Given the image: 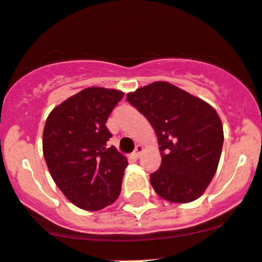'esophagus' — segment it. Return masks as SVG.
I'll return each mask as SVG.
<instances>
[{
  "mask_svg": "<svg viewBox=\"0 0 262 262\" xmlns=\"http://www.w3.org/2000/svg\"><path fill=\"white\" fill-rule=\"evenodd\" d=\"M143 151H144V148H143V145L138 144V145L136 146V150H134V153H133V158H134V159H139V158L142 157Z\"/></svg>",
  "mask_w": 262,
  "mask_h": 262,
  "instance_id": "1",
  "label": "esophagus"
}]
</instances>
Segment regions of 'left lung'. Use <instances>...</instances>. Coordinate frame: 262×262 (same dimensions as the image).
I'll return each mask as SVG.
<instances>
[{
  "instance_id": "1",
  "label": "left lung",
  "mask_w": 262,
  "mask_h": 262,
  "mask_svg": "<svg viewBox=\"0 0 262 262\" xmlns=\"http://www.w3.org/2000/svg\"><path fill=\"white\" fill-rule=\"evenodd\" d=\"M158 137L162 164L150 174L164 200L184 204L204 194L216 173L224 143L223 123L205 100L168 82H153L126 94Z\"/></svg>"
}]
</instances>
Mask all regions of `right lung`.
<instances>
[{"label": "right lung", "mask_w": 262, "mask_h": 262, "mask_svg": "<svg viewBox=\"0 0 262 262\" xmlns=\"http://www.w3.org/2000/svg\"><path fill=\"white\" fill-rule=\"evenodd\" d=\"M124 93L89 87L57 105L43 129V155L64 196L83 210L97 211L119 196L128 160L114 146L105 123Z\"/></svg>", "instance_id": "right-lung-1"}]
</instances>
